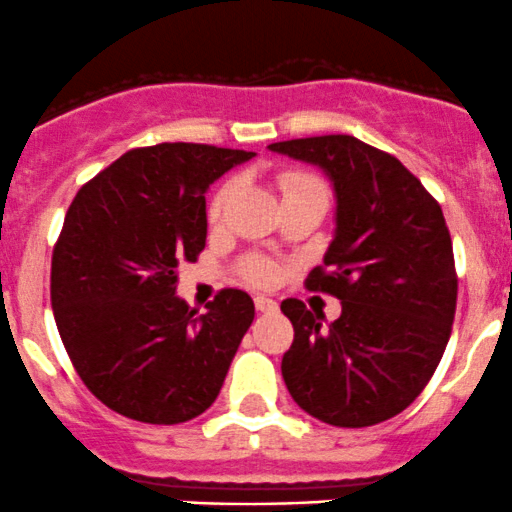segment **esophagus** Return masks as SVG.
I'll return each mask as SVG.
<instances>
[{
  "mask_svg": "<svg viewBox=\"0 0 512 512\" xmlns=\"http://www.w3.org/2000/svg\"><path fill=\"white\" fill-rule=\"evenodd\" d=\"M254 304H256L258 312H275V309H278V302L271 300V297H263V295H256Z\"/></svg>",
  "mask_w": 512,
  "mask_h": 512,
  "instance_id": "34e87169",
  "label": "esophagus"
}]
</instances>
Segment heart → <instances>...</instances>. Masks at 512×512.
<instances>
[{
    "label": "heart",
    "mask_w": 512,
    "mask_h": 512,
    "mask_svg": "<svg viewBox=\"0 0 512 512\" xmlns=\"http://www.w3.org/2000/svg\"><path fill=\"white\" fill-rule=\"evenodd\" d=\"M278 188L280 193H283V198H287V195L309 191V188H324V183H321L317 176L307 174V171H283V174L278 176ZM234 193H237V181H227L217 188V193L212 195L208 208L210 222H220L222 217H225ZM244 278L254 285H273L275 280H278V266L261 256L246 258Z\"/></svg>",
    "instance_id": "b5f03b06"
}]
</instances>
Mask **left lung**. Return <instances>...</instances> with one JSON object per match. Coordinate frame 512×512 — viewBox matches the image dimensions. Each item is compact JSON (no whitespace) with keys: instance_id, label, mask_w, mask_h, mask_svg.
<instances>
[{"instance_id":"8db88e82","label":"left lung","mask_w":512,"mask_h":512,"mask_svg":"<svg viewBox=\"0 0 512 512\" xmlns=\"http://www.w3.org/2000/svg\"><path fill=\"white\" fill-rule=\"evenodd\" d=\"M268 149L319 166L336 193L333 241L304 285L338 297L341 317L324 326L304 302L280 304L295 329L280 365L287 392L329 426H375L423 392L450 341L457 273L445 217L399 159L353 135Z\"/></svg>"}]
</instances>
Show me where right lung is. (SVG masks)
<instances>
[{
	"instance_id": "obj_1",
	"label": "right lung",
	"mask_w": 512,
	"mask_h": 512,
	"mask_svg": "<svg viewBox=\"0 0 512 512\" xmlns=\"http://www.w3.org/2000/svg\"><path fill=\"white\" fill-rule=\"evenodd\" d=\"M244 149L162 142L130 149L74 195L53 251L50 302L74 370L120 416L186 423L220 394L254 321L244 290L195 314L179 263L205 249V193Z\"/></svg>"
}]
</instances>
